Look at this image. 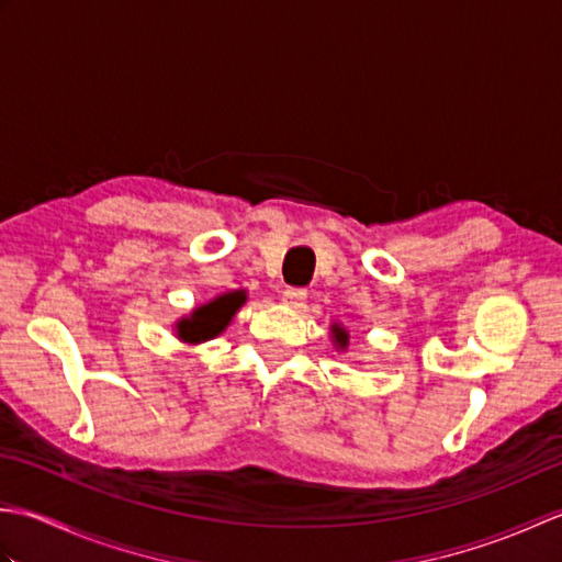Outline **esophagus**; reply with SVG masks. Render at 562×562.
Masks as SVG:
<instances>
[{
    "label": "esophagus",
    "mask_w": 562,
    "mask_h": 562,
    "mask_svg": "<svg viewBox=\"0 0 562 562\" xmlns=\"http://www.w3.org/2000/svg\"><path fill=\"white\" fill-rule=\"evenodd\" d=\"M282 302L292 306V308H300L306 302V290L302 288H288L282 292Z\"/></svg>",
    "instance_id": "obj_1"
}]
</instances>
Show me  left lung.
I'll list each match as a JSON object with an SVG mask.
<instances>
[{"mask_svg":"<svg viewBox=\"0 0 562 562\" xmlns=\"http://www.w3.org/2000/svg\"><path fill=\"white\" fill-rule=\"evenodd\" d=\"M330 333H333V340H336V345H338V348L340 350H345V348H348V330H345V328H340V326H333L330 328Z\"/></svg>","mask_w":562,"mask_h":562,"instance_id":"left-lung-1","label":"left lung"}]
</instances>
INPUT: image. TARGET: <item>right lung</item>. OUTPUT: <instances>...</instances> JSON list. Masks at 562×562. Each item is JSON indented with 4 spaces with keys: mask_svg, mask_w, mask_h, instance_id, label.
I'll return each instance as SVG.
<instances>
[{
    "mask_svg": "<svg viewBox=\"0 0 562 562\" xmlns=\"http://www.w3.org/2000/svg\"><path fill=\"white\" fill-rule=\"evenodd\" d=\"M244 302H246L244 290L226 292L217 296V300L198 306L190 316L178 321L176 336L188 345H198V342L217 338L220 333L232 324L234 314L244 306Z\"/></svg>",
    "mask_w": 562,
    "mask_h": 562,
    "instance_id": "add662e5",
    "label": "right lung"
}]
</instances>
